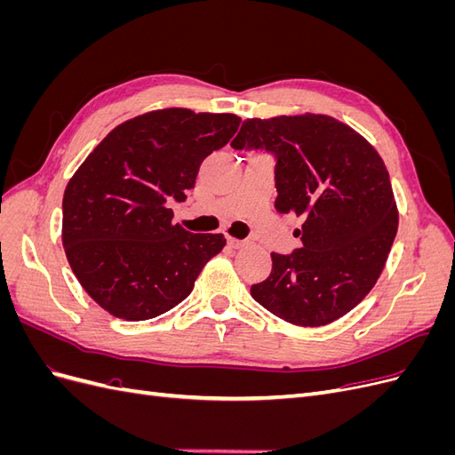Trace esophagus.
I'll return each instance as SVG.
<instances>
[{"label":"esophagus","instance_id":"obj_1","mask_svg":"<svg viewBox=\"0 0 455 455\" xmlns=\"http://www.w3.org/2000/svg\"><path fill=\"white\" fill-rule=\"evenodd\" d=\"M228 244L231 246V249H241V246H244V241H241V239H233V237H229V239H228Z\"/></svg>","mask_w":455,"mask_h":455}]
</instances>
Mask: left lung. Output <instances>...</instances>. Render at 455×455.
Here are the masks:
<instances>
[{"instance_id": "left-lung-1", "label": "left lung", "mask_w": 455, "mask_h": 455, "mask_svg": "<svg viewBox=\"0 0 455 455\" xmlns=\"http://www.w3.org/2000/svg\"><path fill=\"white\" fill-rule=\"evenodd\" d=\"M233 149L277 157L275 209L304 218L301 249L271 252L273 269L251 294L279 319L324 326L374 288L398 228L389 172L364 136L323 114L246 119Z\"/></svg>"}]
</instances>
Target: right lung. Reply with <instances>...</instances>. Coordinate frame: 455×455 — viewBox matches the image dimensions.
Listing matches in <instances>:
<instances>
[{"label":"right lung","mask_w":455,"mask_h":455,"mask_svg":"<svg viewBox=\"0 0 455 455\" xmlns=\"http://www.w3.org/2000/svg\"><path fill=\"white\" fill-rule=\"evenodd\" d=\"M235 114L164 108L109 131L70 178L62 244L85 292L109 315L146 321L194 291L222 233L172 224V201L196 186L201 163L239 129Z\"/></svg>","instance_id":"add662e5"}]
</instances>
